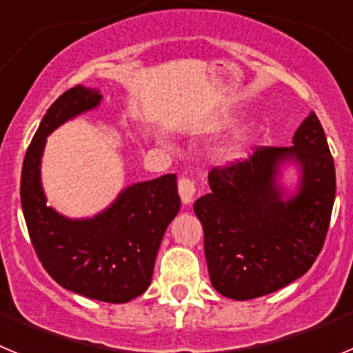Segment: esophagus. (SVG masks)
Returning <instances> with one entry per match:
<instances>
[{
	"mask_svg": "<svg viewBox=\"0 0 353 353\" xmlns=\"http://www.w3.org/2000/svg\"><path fill=\"white\" fill-rule=\"evenodd\" d=\"M194 192H196L194 182H192L191 179H185V176H182V179L179 180V194H180V198H182V203L183 205L191 203L192 198H194Z\"/></svg>",
	"mask_w": 353,
	"mask_h": 353,
	"instance_id": "1",
	"label": "esophagus"
}]
</instances>
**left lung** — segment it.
<instances>
[{"instance_id": "left-lung-1", "label": "left lung", "mask_w": 353, "mask_h": 353, "mask_svg": "<svg viewBox=\"0 0 353 353\" xmlns=\"http://www.w3.org/2000/svg\"><path fill=\"white\" fill-rule=\"evenodd\" d=\"M288 161L301 170L298 191L284 198L276 183ZM212 191L196 199L203 224L210 281L221 295L249 301L304 276L320 254L336 196L334 159L314 113L293 146H258L244 162L214 168Z\"/></svg>"}]
</instances>
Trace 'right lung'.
Listing matches in <instances>:
<instances>
[{"mask_svg": "<svg viewBox=\"0 0 353 353\" xmlns=\"http://www.w3.org/2000/svg\"><path fill=\"white\" fill-rule=\"evenodd\" d=\"M101 101L99 90L79 84L48 109L23 162L21 205L37 256L58 285L95 301L123 304L139 297L152 281L162 236L180 210L176 174L129 185L90 219L58 214L48 205L40 182L49 134Z\"/></svg>", "mask_w": 353, "mask_h": 353, "instance_id": "right-lung-1", "label": "right lung"}]
</instances>
